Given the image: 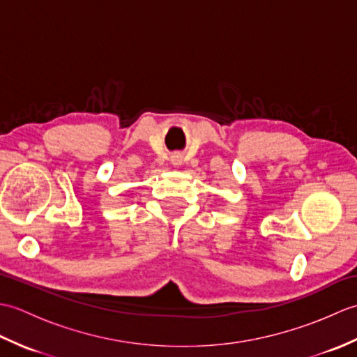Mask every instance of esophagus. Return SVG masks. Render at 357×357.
Returning <instances> with one entry per match:
<instances>
[{
	"instance_id": "1",
	"label": "esophagus",
	"mask_w": 357,
	"mask_h": 357,
	"mask_svg": "<svg viewBox=\"0 0 357 357\" xmlns=\"http://www.w3.org/2000/svg\"><path fill=\"white\" fill-rule=\"evenodd\" d=\"M173 164H181L179 156H174V158H173Z\"/></svg>"
}]
</instances>
